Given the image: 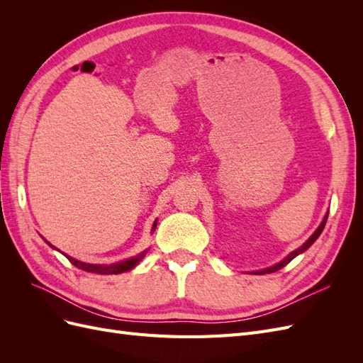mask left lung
Returning a JSON list of instances; mask_svg holds the SVG:
<instances>
[{
  "label": "left lung",
  "instance_id": "8db88e82",
  "mask_svg": "<svg viewBox=\"0 0 363 363\" xmlns=\"http://www.w3.org/2000/svg\"><path fill=\"white\" fill-rule=\"evenodd\" d=\"M327 218H328V212L325 213V216H324V219H323V223L320 224V227H318L315 232H313V235L306 240V242L300 247V248H296V250H294L291 255H288L286 257H284L283 260H280L279 263H276V265H272V267H269V268H265V269H260V271H252V274H269V272H276V271H279V269H281L283 267H286L288 263L292 260V259H295L296 256L298 255H301V252H304L307 248H309L315 240L320 238V235L323 233V230H324V227H325V223H327Z\"/></svg>",
  "mask_w": 363,
  "mask_h": 363
}]
</instances>
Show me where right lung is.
Instances as JSON below:
<instances>
[{"label":"right lung","mask_w":363,"mask_h":363,"mask_svg":"<svg viewBox=\"0 0 363 363\" xmlns=\"http://www.w3.org/2000/svg\"><path fill=\"white\" fill-rule=\"evenodd\" d=\"M156 225H157V219L155 221V224H152V228H151V233L155 232L156 230ZM45 242L51 247V248H54V250H57L56 247L54 245H51L48 240H45ZM147 251L148 250H145V251H142L140 255H138V256H135V257H130V259H127V260H123V262H118V263H111V265H96V263H86V262H80V260H77V259H74V257H69L68 255H65L67 256V259L72 263L74 267H77V268H80V269H83V271H86V272H94V274H104V276H108V274H121V272H125V271H130V269H133L138 263L145 257V255H147Z\"/></svg>","instance_id":"right-lung-1"}]
</instances>
